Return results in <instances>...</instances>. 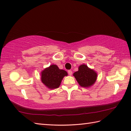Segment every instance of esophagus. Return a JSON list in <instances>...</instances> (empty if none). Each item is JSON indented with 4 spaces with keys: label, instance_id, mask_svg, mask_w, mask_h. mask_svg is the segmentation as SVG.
Masks as SVG:
<instances>
[{
    "label": "esophagus",
    "instance_id": "obj_1",
    "mask_svg": "<svg viewBox=\"0 0 131 131\" xmlns=\"http://www.w3.org/2000/svg\"><path fill=\"white\" fill-rule=\"evenodd\" d=\"M68 73L69 75H71L72 74H73V71L70 70H68Z\"/></svg>",
    "mask_w": 131,
    "mask_h": 131
}]
</instances>
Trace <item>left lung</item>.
Returning <instances> with one entry per match:
<instances>
[{
	"instance_id": "left-lung-1",
	"label": "left lung",
	"mask_w": 131,
	"mask_h": 131,
	"mask_svg": "<svg viewBox=\"0 0 131 131\" xmlns=\"http://www.w3.org/2000/svg\"><path fill=\"white\" fill-rule=\"evenodd\" d=\"M78 69V71L75 72L73 75L79 85L83 87H88L93 84L97 79L96 72L85 65H80Z\"/></svg>"
}]
</instances>
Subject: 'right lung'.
Segmentation results:
<instances>
[{
	"label": "right lung",
	"mask_w": 131,
	"mask_h": 131,
	"mask_svg": "<svg viewBox=\"0 0 131 131\" xmlns=\"http://www.w3.org/2000/svg\"><path fill=\"white\" fill-rule=\"evenodd\" d=\"M68 75V73L60 70L56 65H52L41 72V82L50 89L57 88L59 87L63 78Z\"/></svg>",
	"instance_id": "obj_1"
}]
</instances>
